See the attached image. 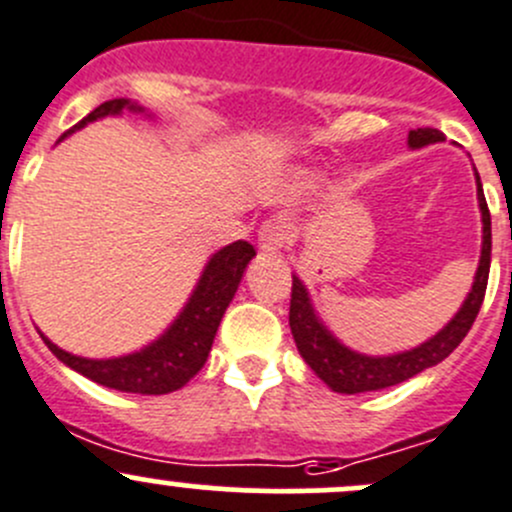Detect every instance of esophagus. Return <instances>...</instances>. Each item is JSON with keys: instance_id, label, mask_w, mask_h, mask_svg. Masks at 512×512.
<instances>
[{"instance_id": "34e87169", "label": "esophagus", "mask_w": 512, "mask_h": 512, "mask_svg": "<svg viewBox=\"0 0 512 512\" xmlns=\"http://www.w3.org/2000/svg\"><path fill=\"white\" fill-rule=\"evenodd\" d=\"M287 227L280 223V220H265L257 232V242H260L262 250L277 252L287 245Z\"/></svg>"}]
</instances>
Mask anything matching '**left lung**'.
<instances>
[{"instance_id":"obj_1","label":"left lung","mask_w":512,"mask_h":512,"mask_svg":"<svg viewBox=\"0 0 512 512\" xmlns=\"http://www.w3.org/2000/svg\"><path fill=\"white\" fill-rule=\"evenodd\" d=\"M436 141H443V133L438 131V128H416V131L409 133L411 148H421ZM478 203L480 213H483V250H480V265L471 294H468L461 312L451 319V324H448L446 329H441L436 337L428 339L421 347L411 349V352L379 356V359H374V356L356 354L352 349L342 347V344L319 324V319L314 317L312 307H309L307 289H304L302 282L292 275L289 329H292L294 344H297L302 359L312 366L314 374H317L329 389L339 391V394H364V391H379L386 389V386H396L401 384V381L416 376L418 371L428 369V366H436L438 361L446 359V356L463 342V337L471 332L473 322H476L480 312L490 272V210L488 203H485L483 188H480V178Z\"/></svg>"}]
</instances>
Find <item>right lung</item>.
Here are the masks:
<instances>
[{
  "label": "right lung",
  "mask_w": 512,
  "mask_h": 512,
  "mask_svg": "<svg viewBox=\"0 0 512 512\" xmlns=\"http://www.w3.org/2000/svg\"><path fill=\"white\" fill-rule=\"evenodd\" d=\"M126 106L133 111H141L138 106H131L126 98H113V101L94 108L74 128H81L84 123L96 121L108 113H121ZM252 257H255V247L245 240H237L215 252L213 260L205 267L203 277H200L198 287H195L193 297L185 304L173 327L143 352L121 356V359H81V356L64 352L44 337L46 347L66 366H71L96 384L108 386V389L148 396L170 394V391L188 384L203 369L210 347H213L215 332L220 327V319H223L227 304L235 297L242 272Z\"/></svg>",
  "instance_id": "right-lung-1"
}]
</instances>
